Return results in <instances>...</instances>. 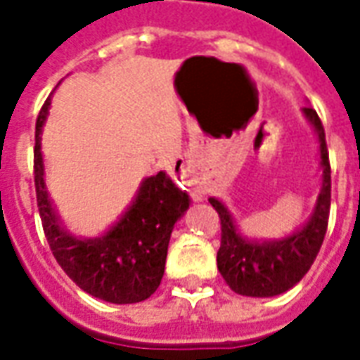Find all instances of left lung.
<instances>
[{"instance_id":"8db88e82","label":"left lung","mask_w":360,"mask_h":360,"mask_svg":"<svg viewBox=\"0 0 360 360\" xmlns=\"http://www.w3.org/2000/svg\"><path fill=\"white\" fill-rule=\"evenodd\" d=\"M318 144H320V169L322 185L314 210L309 221L291 235L274 241L249 239L239 231L231 212L218 198L210 196L208 202L216 208L221 221V245L218 250V270L235 293L245 297H276L297 285L310 270L318 250L324 241L332 200V175L326 148L322 121L310 105L302 108Z\"/></svg>"}]
</instances>
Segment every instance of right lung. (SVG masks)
Instances as JSON below:
<instances>
[{"instance_id": "obj_1", "label": "right lung", "mask_w": 360, "mask_h": 360, "mask_svg": "<svg viewBox=\"0 0 360 360\" xmlns=\"http://www.w3.org/2000/svg\"><path fill=\"white\" fill-rule=\"evenodd\" d=\"M50 103L48 98L36 121L34 185L51 252L67 276L96 299L113 304L144 301L164 278L173 226L187 212L191 198L160 172L142 181L131 206L103 235L77 237L67 231L44 179L42 127Z\"/></svg>"}]
</instances>
